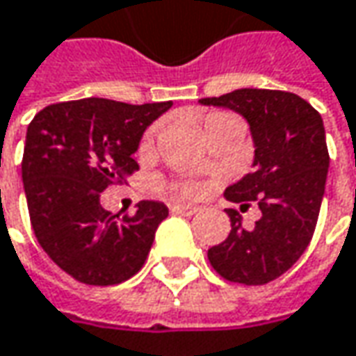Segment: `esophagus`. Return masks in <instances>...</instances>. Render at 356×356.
Instances as JSON below:
<instances>
[{
	"mask_svg": "<svg viewBox=\"0 0 356 356\" xmlns=\"http://www.w3.org/2000/svg\"><path fill=\"white\" fill-rule=\"evenodd\" d=\"M171 211L173 213H177V216H195L199 211V207L195 205H181V203H175V205H171Z\"/></svg>",
	"mask_w": 356,
	"mask_h": 356,
	"instance_id": "obj_1",
	"label": "esophagus"
}]
</instances>
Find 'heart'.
Returning a JSON list of instances; mask_svg holds the SVG:
<instances>
[{
  "label": "heart",
  "instance_id": "heart-1",
  "mask_svg": "<svg viewBox=\"0 0 356 356\" xmlns=\"http://www.w3.org/2000/svg\"><path fill=\"white\" fill-rule=\"evenodd\" d=\"M221 116H225V115H213V116H209L207 120H213V118H221ZM207 120H205V122H207ZM183 193H189V195H191V193H197V187H195V185H185V187H183Z\"/></svg>",
  "mask_w": 356,
  "mask_h": 356
}]
</instances>
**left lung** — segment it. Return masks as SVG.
Here are the masks:
<instances>
[{"instance_id":"1","label":"left lung","mask_w":356,"mask_h":356,"mask_svg":"<svg viewBox=\"0 0 356 356\" xmlns=\"http://www.w3.org/2000/svg\"><path fill=\"white\" fill-rule=\"evenodd\" d=\"M205 106L241 115L254 140V171L225 189V199L258 201L261 218L245 229L236 209H225L232 232L209 248L213 270L229 282L261 286L290 270L312 240L323 203L328 149L323 116L304 98L284 90L240 88Z\"/></svg>"}]
</instances>
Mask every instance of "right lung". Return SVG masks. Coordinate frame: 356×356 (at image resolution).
Here are the masks:
<instances>
[{"mask_svg": "<svg viewBox=\"0 0 356 356\" xmlns=\"http://www.w3.org/2000/svg\"><path fill=\"white\" fill-rule=\"evenodd\" d=\"M171 106L82 98L50 104L30 122L22 179L33 234L78 282L120 284L147 260L167 205L140 201L135 216L118 218L102 209L100 193L138 169L143 133Z\"/></svg>", "mask_w": 356, "mask_h": 356, "instance_id": "1", "label": "right lung"}]
</instances>
